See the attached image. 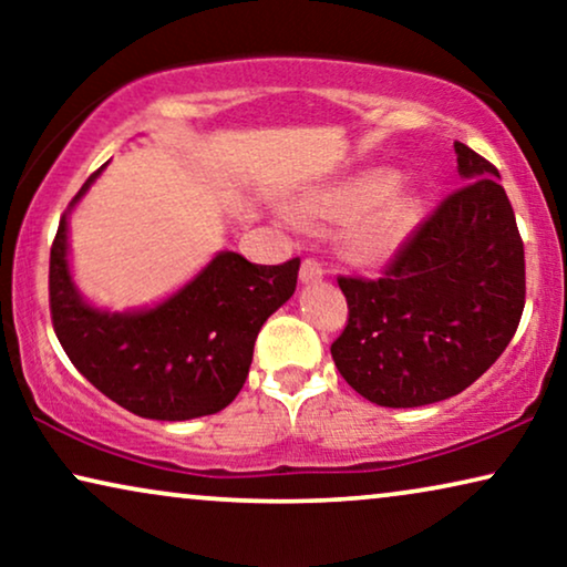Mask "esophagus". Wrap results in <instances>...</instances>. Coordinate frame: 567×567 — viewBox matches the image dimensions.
<instances>
[{"mask_svg":"<svg viewBox=\"0 0 567 567\" xmlns=\"http://www.w3.org/2000/svg\"><path fill=\"white\" fill-rule=\"evenodd\" d=\"M322 276H324V270L315 258H307L305 262H301V268H299L301 284H317V281H322Z\"/></svg>","mask_w":567,"mask_h":567,"instance_id":"1","label":"esophagus"}]
</instances>
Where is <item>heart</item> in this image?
<instances>
[{
    "instance_id": "heart-1",
    "label": "heart",
    "mask_w": 567,
    "mask_h": 567,
    "mask_svg": "<svg viewBox=\"0 0 567 567\" xmlns=\"http://www.w3.org/2000/svg\"><path fill=\"white\" fill-rule=\"evenodd\" d=\"M400 177L379 167L348 177L343 183L307 193L297 204V219L305 224H353L346 250L361 266L390 260L421 221V200L410 193H394Z\"/></svg>"
}]
</instances>
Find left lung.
<instances>
[{
  "mask_svg": "<svg viewBox=\"0 0 567 567\" xmlns=\"http://www.w3.org/2000/svg\"><path fill=\"white\" fill-rule=\"evenodd\" d=\"M462 185L417 224L382 278H338L340 377L382 408L454 398L498 361L524 312V243L491 162L454 142Z\"/></svg>",
  "mask_w": 567,
  "mask_h": 567,
  "instance_id": "8db88e82",
  "label": "left lung"
}]
</instances>
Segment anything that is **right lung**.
<instances>
[{"label":"right lung","instance_id":"right-lung-1","mask_svg":"<svg viewBox=\"0 0 567 567\" xmlns=\"http://www.w3.org/2000/svg\"><path fill=\"white\" fill-rule=\"evenodd\" d=\"M105 165L87 177L69 212ZM69 212L51 245L49 301L53 330L76 371L128 413L152 421H190L227 408L243 390L262 322L297 289L299 258L255 266L224 250L157 307L107 312L84 301L72 281Z\"/></svg>","mask_w":567,"mask_h":567}]
</instances>
